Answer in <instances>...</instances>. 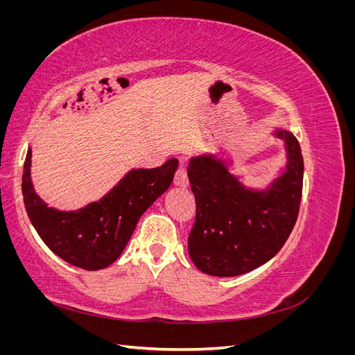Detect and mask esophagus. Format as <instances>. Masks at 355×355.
Here are the masks:
<instances>
[{
	"instance_id": "obj_1",
	"label": "esophagus",
	"mask_w": 355,
	"mask_h": 355,
	"mask_svg": "<svg viewBox=\"0 0 355 355\" xmlns=\"http://www.w3.org/2000/svg\"><path fill=\"white\" fill-rule=\"evenodd\" d=\"M175 185L179 187V188H187L189 185L187 171H185V168L182 167V166H179L176 175H175Z\"/></svg>"
}]
</instances>
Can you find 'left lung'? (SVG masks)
Segmentation results:
<instances>
[{
    "instance_id": "1",
    "label": "left lung",
    "mask_w": 355,
    "mask_h": 355,
    "mask_svg": "<svg viewBox=\"0 0 355 355\" xmlns=\"http://www.w3.org/2000/svg\"><path fill=\"white\" fill-rule=\"evenodd\" d=\"M287 163L265 189L245 187L219 154L189 158L188 178L196 197V223L188 252L200 271L235 277L256 270L280 252L292 232L302 198L304 158L292 132L275 128Z\"/></svg>"
}]
</instances>
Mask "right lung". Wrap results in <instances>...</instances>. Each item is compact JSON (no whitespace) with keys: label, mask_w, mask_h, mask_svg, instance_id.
Instances as JSON below:
<instances>
[{"label":"right lung","mask_w":355,"mask_h":355,"mask_svg":"<svg viewBox=\"0 0 355 355\" xmlns=\"http://www.w3.org/2000/svg\"><path fill=\"white\" fill-rule=\"evenodd\" d=\"M32 149L25 158L22 192L31 223L49 249L68 263L98 271L115 262L142 214L173 182L178 159L157 168H132L99 200L63 211L42 201L31 179Z\"/></svg>","instance_id":"right-lung-1"}]
</instances>
